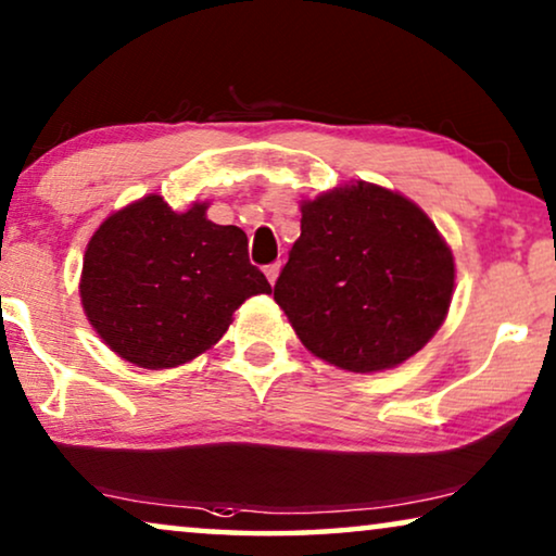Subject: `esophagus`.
<instances>
[{"label":"esophagus","instance_id":"1","mask_svg":"<svg viewBox=\"0 0 556 556\" xmlns=\"http://www.w3.org/2000/svg\"><path fill=\"white\" fill-rule=\"evenodd\" d=\"M279 269H281V264H279V262L269 264V267H264V275H267L269 285H275V281H277V277H279Z\"/></svg>","mask_w":556,"mask_h":556}]
</instances>
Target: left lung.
Instances as JSON below:
<instances>
[{
  "label": "left lung",
  "instance_id": "8db88e82",
  "mask_svg": "<svg viewBox=\"0 0 556 556\" xmlns=\"http://www.w3.org/2000/svg\"><path fill=\"white\" fill-rule=\"evenodd\" d=\"M302 233L275 285L296 338L348 372L397 367L448 315L456 264L418 203L353 181L300 203Z\"/></svg>",
  "mask_w": 556,
  "mask_h": 556
}]
</instances>
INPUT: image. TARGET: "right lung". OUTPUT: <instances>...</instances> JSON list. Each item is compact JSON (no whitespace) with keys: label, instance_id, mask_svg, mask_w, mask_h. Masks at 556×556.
I'll return each mask as SVG.
<instances>
[{"label":"right lung","instance_id":"obj_1","mask_svg":"<svg viewBox=\"0 0 556 556\" xmlns=\"http://www.w3.org/2000/svg\"><path fill=\"white\" fill-rule=\"evenodd\" d=\"M206 201L174 211L148 193L113 211L83 256L80 302L98 338L128 363L168 370L206 353L267 277L247 233L206 218Z\"/></svg>","mask_w":556,"mask_h":556}]
</instances>
